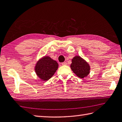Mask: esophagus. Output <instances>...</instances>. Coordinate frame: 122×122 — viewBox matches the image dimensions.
Returning <instances> with one entry per match:
<instances>
[{"instance_id":"esophagus-1","label":"esophagus","mask_w":122,"mask_h":122,"mask_svg":"<svg viewBox=\"0 0 122 122\" xmlns=\"http://www.w3.org/2000/svg\"><path fill=\"white\" fill-rule=\"evenodd\" d=\"M61 64L62 66H65V65H66V62H62L61 63Z\"/></svg>"}]
</instances>
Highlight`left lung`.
Returning <instances> with one entry per match:
<instances>
[{"mask_svg": "<svg viewBox=\"0 0 122 122\" xmlns=\"http://www.w3.org/2000/svg\"><path fill=\"white\" fill-rule=\"evenodd\" d=\"M70 67L73 72L81 78L87 77L89 73V64L79 56H76L72 59Z\"/></svg>", "mask_w": 122, "mask_h": 122, "instance_id": "left-lung-1", "label": "left lung"}]
</instances>
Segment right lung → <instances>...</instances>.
<instances>
[{
	"instance_id": "obj_1",
	"label": "right lung",
	"mask_w": 122,
	"mask_h": 122,
	"mask_svg": "<svg viewBox=\"0 0 122 122\" xmlns=\"http://www.w3.org/2000/svg\"><path fill=\"white\" fill-rule=\"evenodd\" d=\"M58 63L49 56H44L36 64V75L43 81L49 80L54 75L58 68Z\"/></svg>"
}]
</instances>
